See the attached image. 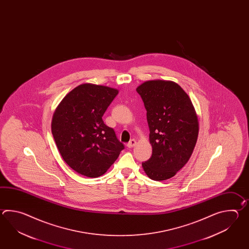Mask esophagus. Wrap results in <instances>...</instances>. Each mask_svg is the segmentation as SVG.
<instances>
[{"mask_svg":"<svg viewBox=\"0 0 249 249\" xmlns=\"http://www.w3.org/2000/svg\"><path fill=\"white\" fill-rule=\"evenodd\" d=\"M135 144H136V141L135 140H131L129 142L127 143V147L128 148H132V147L135 146Z\"/></svg>","mask_w":249,"mask_h":249,"instance_id":"34e87169","label":"esophagus"}]
</instances>
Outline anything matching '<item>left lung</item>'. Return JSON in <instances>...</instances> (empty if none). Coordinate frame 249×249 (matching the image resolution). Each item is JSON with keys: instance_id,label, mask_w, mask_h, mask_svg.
Wrapping results in <instances>:
<instances>
[{"instance_id": "8db88e82", "label": "left lung", "mask_w": 249, "mask_h": 249, "mask_svg": "<svg viewBox=\"0 0 249 249\" xmlns=\"http://www.w3.org/2000/svg\"><path fill=\"white\" fill-rule=\"evenodd\" d=\"M147 110L151 158L142 163L154 180L174 177L189 161L198 136L196 110L189 95L172 81L151 80L138 86Z\"/></svg>"}]
</instances>
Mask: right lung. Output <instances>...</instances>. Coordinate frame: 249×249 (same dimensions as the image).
<instances>
[{"instance_id": "1", "label": "right lung", "mask_w": 249, "mask_h": 249, "mask_svg": "<svg viewBox=\"0 0 249 249\" xmlns=\"http://www.w3.org/2000/svg\"><path fill=\"white\" fill-rule=\"evenodd\" d=\"M117 93L107 86L80 85L64 97L53 114L52 132L58 151L80 175H104L124 148L102 120Z\"/></svg>"}]
</instances>
